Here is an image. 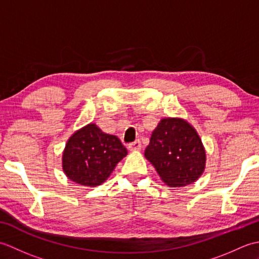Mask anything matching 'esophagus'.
Masks as SVG:
<instances>
[{
	"mask_svg": "<svg viewBox=\"0 0 259 259\" xmlns=\"http://www.w3.org/2000/svg\"><path fill=\"white\" fill-rule=\"evenodd\" d=\"M128 148H129L130 151L140 150L141 149V142H140V140H135L134 142H131V144L128 145Z\"/></svg>",
	"mask_w": 259,
	"mask_h": 259,
	"instance_id": "obj_1",
	"label": "esophagus"
}]
</instances>
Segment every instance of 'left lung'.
<instances>
[{
  "label": "left lung",
  "instance_id": "8db88e82",
  "mask_svg": "<svg viewBox=\"0 0 259 259\" xmlns=\"http://www.w3.org/2000/svg\"><path fill=\"white\" fill-rule=\"evenodd\" d=\"M145 157L163 183L174 188L194 184L205 171L207 159L199 135L181 118L160 120L152 131Z\"/></svg>",
  "mask_w": 259,
  "mask_h": 259
}]
</instances>
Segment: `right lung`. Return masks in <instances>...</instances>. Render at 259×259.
I'll return each instance as SVG.
<instances>
[{
  "mask_svg": "<svg viewBox=\"0 0 259 259\" xmlns=\"http://www.w3.org/2000/svg\"><path fill=\"white\" fill-rule=\"evenodd\" d=\"M126 153L118 137L104 134L96 123H89L76 130L67 141L62 169L73 183L97 187L108 179Z\"/></svg>",
  "mask_w": 259,
  "mask_h": 259,
  "instance_id": "add662e5",
  "label": "right lung"
}]
</instances>
